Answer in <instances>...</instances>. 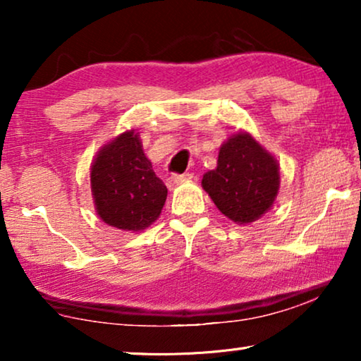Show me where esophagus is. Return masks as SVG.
Returning a JSON list of instances; mask_svg holds the SVG:
<instances>
[{
    "mask_svg": "<svg viewBox=\"0 0 361 361\" xmlns=\"http://www.w3.org/2000/svg\"><path fill=\"white\" fill-rule=\"evenodd\" d=\"M192 177H194L192 174H172L169 179H167V187H169V189H174L176 185L182 184V182L190 180Z\"/></svg>",
    "mask_w": 361,
    "mask_h": 361,
    "instance_id": "1",
    "label": "esophagus"
}]
</instances>
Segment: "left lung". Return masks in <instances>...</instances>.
Segmentation results:
<instances>
[{"label": "left lung", "instance_id": "obj_1", "mask_svg": "<svg viewBox=\"0 0 361 361\" xmlns=\"http://www.w3.org/2000/svg\"><path fill=\"white\" fill-rule=\"evenodd\" d=\"M279 162L248 131H236L220 146L216 167L202 177V187L226 219L253 224L274 205L279 192Z\"/></svg>", "mask_w": 361, "mask_h": 361}]
</instances>
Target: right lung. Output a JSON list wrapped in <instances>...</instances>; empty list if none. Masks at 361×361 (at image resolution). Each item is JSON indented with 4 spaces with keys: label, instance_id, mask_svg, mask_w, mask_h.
I'll return each mask as SVG.
<instances>
[{
    "label": "right lung",
    "instance_id": "right-lung-1",
    "mask_svg": "<svg viewBox=\"0 0 361 361\" xmlns=\"http://www.w3.org/2000/svg\"><path fill=\"white\" fill-rule=\"evenodd\" d=\"M97 215L118 230H146L159 219L167 189L142 151L140 133L128 130L100 147L90 166Z\"/></svg>",
    "mask_w": 361,
    "mask_h": 361
}]
</instances>
